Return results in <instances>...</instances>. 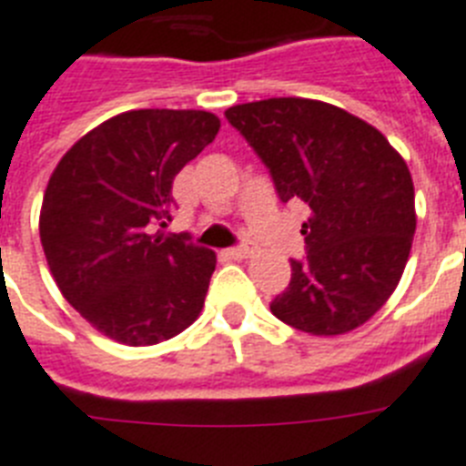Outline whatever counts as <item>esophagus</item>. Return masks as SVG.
Returning <instances> with one entry per match:
<instances>
[{
    "mask_svg": "<svg viewBox=\"0 0 466 466\" xmlns=\"http://www.w3.org/2000/svg\"><path fill=\"white\" fill-rule=\"evenodd\" d=\"M227 256L234 258V260H244V258L253 256L251 246H234V248H227Z\"/></svg>",
    "mask_w": 466,
    "mask_h": 466,
    "instance_id": "obj_1",
    "label": "esophagus"
}]
</instances>
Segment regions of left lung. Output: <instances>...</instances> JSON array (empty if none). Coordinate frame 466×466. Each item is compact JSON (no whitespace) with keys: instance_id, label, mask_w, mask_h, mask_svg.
Masks as SVG:
<instances>
[{"instance_id":"8db88e82","label":"left lung","mask_w":466,"mask_h":466,"mask_svg":"<svg viewBox=\"0 0 466 466\" xmlns=\"http://www.w3.org/2000/svg\"><path fill=\"white\" fill-rule=\"evenodd\" d=\"M263 160L281 203L303 201L306 258L269 310L315 336L355 329L384 306L408 263L414 187L377 127L324 101L279 96L225 111Z\"/></svg>"}]
</instances>
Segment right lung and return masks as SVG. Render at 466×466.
I'll use <instances>...</instances> for the list:
<instances>
[{
    "label": "right lung",
    "instance_id": "1",
    "mask_svg": "<svg viewBox=\"0 0 466 466\" xmlns=\"http://www.w3.org/2000/svg\"><path fill=\"white\" fill-rule=\"evenodd\" d=\"M220 130L208 111L142 108L70 147L40 213L46 263L70 306L125 346L185 331L203 308L215 253L166 237L173 179Z\"/></svg>",
    "mask_w": 466,
    "mask_h": 466
}]
</instances>
